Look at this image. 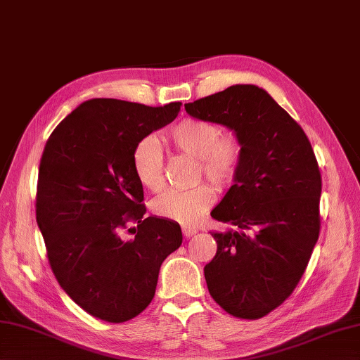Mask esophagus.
Wrapping results in <instances>:
<instances>
[{"label": "esophagus", "instance_id": "1", "mask_svg": "<svg viewBox=\"0 0 360 360\" xmlns=\"http://www.w3.org/2000/svg\"><path fill=\"white\" fill-rule=\"evenodd\" d=\"M196 232H198V231H196L195 227H186V226L182 227V235H184L186 238H190V236H193Z\"/></svg>", "mask_w": 360, "mask_h": 360}]
</instances>
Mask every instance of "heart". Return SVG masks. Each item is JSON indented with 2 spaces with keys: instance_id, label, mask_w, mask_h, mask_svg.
<instances>
[{
  "instance_id": "b5f03b06",
  "label": "heart",
  "mask_w": 360,
  "mask_h": 360,
  "mask_svg": "<svg viewBox=\"0 0 360 360\" xmlns=\"http://www.w3.org/2000/svg\"><path fill=\"white\" fill-rule=\"evenodd\" d=\"M174 151L196 158L198 173H202L219 190L231 187L238 178L244 159V143L233 131H223L217 124L198 117L176 122L165 134ZM131 168L139 184L159 192L164 186V158L153 136L137 141L131 151ZM215 190L200 184L187 190H170L156 198L151 210L156 217L174 223L195 226L215 202Z\"/></svg>"
}]
</instances>
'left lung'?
<instances>
[{
    "instance_id": "left-lung-1",
    "label": "left lung",
    "mask_w": 360,
    "mask_h": 360,
    "mask_svg": "<svg viewBox=\"0 0 360 360\" xmlns=\"http://www.w3.org/2000/svg\"><path fill=\"white\" fill-rule=\"evenodd\" d=\"M184 106L192 117L233 129L244 143L238 178L212 210L235 231L212 232L218 249L204 277L227 314L262 319L292 294L319 240L322 174L314 150L302 127L255 85L229 86Z\"/></svg>"
}]
</instances>
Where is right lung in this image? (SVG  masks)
Returning a JSON list of instances; mask_svg holds the SVG:
<instances>
[{"label": "right lung", "instance_id": "1", "mask_svg": "<svg viewBox=\"0 0 360 360\" xmlns=\"http://www.w3.org/2000/svg\"><path fill=\"white\" fill-rule=\"evenodd\" d=\"M181 105L93 98L44 145L35 213L51 269L65 292L103 322H127L148 307L160 264L182 243L178 223L145 217L131 168L137 141L173 122ZM124 231L135 236L124 240Z\"/></svg>", "mask_w": 360, "mask_h": 360}]
</instances>
